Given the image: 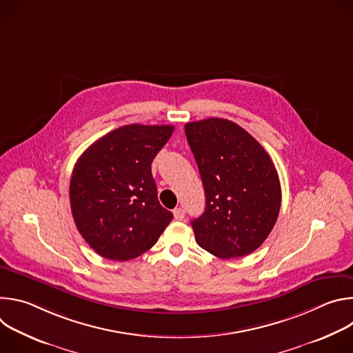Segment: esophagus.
Listing matches in <instances>:
<instances>
[{
    "instance_id": "34e87169",
    "label": "esophagus",
    "mask_w": 353,
    "mask_h": 353,
    "mask_svg": "<svg viewBox=\"0 0 353 353\" xmlns=\"http://www.w3.org/2000/svg\"><path fill=\"white\" fill-rule=\"evenodd\" d=\"M173 215H174V219H176V221H183L184 216H185V212H184L183 208H176V210L173 211Z\"/></svg>"
}]
</instances>
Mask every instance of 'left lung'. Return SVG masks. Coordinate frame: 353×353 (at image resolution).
Listing matches in <instances>:
<instances>
[{
	"mask_svg": "<svg viewBox=\"0 0 353 353\" xmlns=\"http://www.w3.org/2000/svg\"><path fill=\"white\" fill-rule=\"evenodd\" d=\"M184 128L205 190V211L191 221L196 243L225 260L251 254L279 215L275 165L257 139L230 120L212 117Z\"/></svg>",
	"mask_w": 353,
	"mask_h": 353,
	"instance_id": "left-lung-1",
	"label": "left lung"
}]
</instances>
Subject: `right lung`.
<instances>
[{
	"mask_svg": "<svg viewBox=\"0 0 353 353\" xmlns=\"http://www.w3.org/2000/svg\"><path fill=\"white\" fill-rule=\"evenodd\" d=\"M173 131V125H123L93 142L77 161L71 212L99 256L137 259L172 222L173 214L159 204L150 165Z\"/></svg>",
	"mask_w": 353,
	"mask_h": 353,
	"instance_id": "right-lung-1",
	"label": "right lung"
}]
</instances>
